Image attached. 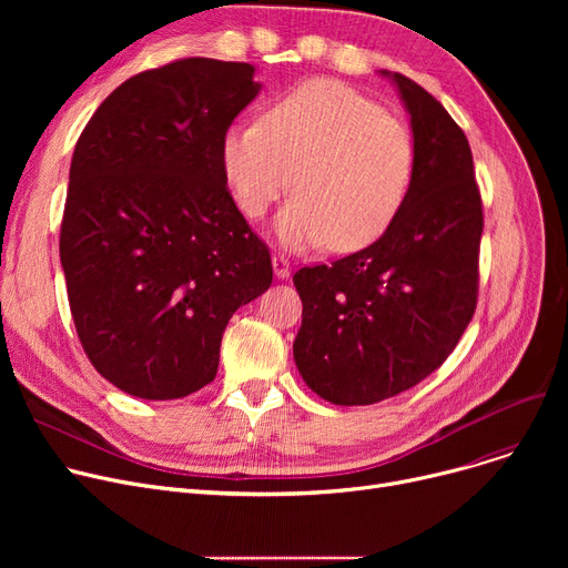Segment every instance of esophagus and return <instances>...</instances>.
Segmentation results:
<instances>
[{"mask_svg": "<svg viewBox=\"0 0 568 568\" xmlns=\"http://www.w3.org/2000/svg\"><path fill=\"white\" fill-rule=\"evenodd\" d=\"M272 262H274V274L278 276V278H287L290 276V260L285 257V255H274L272 257Z\"/></svg>", "mask_w": 568, "mask_h": 568, "instance_id": "obj_1", "label": "esophagus"}]
</instances>
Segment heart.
<instances>
[{
	"instance_id": "b5f03b06",
	"label": "heart",
	"mask_w": 568,
	"mask_h": 568,
	"mask_svg": "<svg viewBox=\"0 0 568 568\" xmlns=\"http://www.w3.org/2000/svg\"><path fill=\"white\" fill-rule=\"evenodd\" d=\"M221 165L236 206L257 221L287 191L278 242L359 251L379 239L412 193L419 152L407 122L338 80H308L232 124ZM295 176L292 178L291 174Z\"/></svg>"
}]
</instances>
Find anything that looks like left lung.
Returning a JSON list of instances; mask_svg holds the SVG:
<instances>
[{"label": "left lung", "mask_w": 568, "mask_h": 568, "mask_svg": "<svg viewBox=\"0 0 568 568\" xmlns=\"http://www.w3.org/2000/svg\"><path fill=\"white\" fill-rule=\"evenodd\" d=\"M416 138V179L377 242L294 274V362L334 405H373L437 371L476 311L484 204L463 129L422 84L389 73Z\"/></svg>", "instance_id": "left-lung-1"}]
</instances>
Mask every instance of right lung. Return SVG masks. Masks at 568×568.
I'll list each match as a JSON object with an SVG mask.
<instances>
[{"mask_svg": "<svg viewBox=\"0 0 568 568\" xmlns=\"http://www.w3.org/2000/svg\"><path fill=\"white\" fill-rule=\"evenodd\" d=\"M246 62L189 57L142 71L78 138L59 257L92 366L135 398L195 394L223 332L274 278L239 212L221 140L260 92Z\"/></svg>", "mask_w": 568, "mask_h": 568, "instance_id": "1", "label": "right lung"}]
</instances>
